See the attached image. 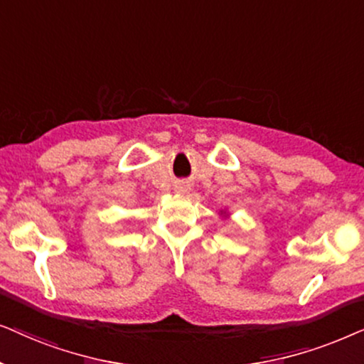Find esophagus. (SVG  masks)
I'll return each mask as SVG.
<instances>
[{
    "label": "esophagus",
    "mask_w": 364,
    "mask_h": 364,
    "mask_svg": "<svg viewBox=\"0 0 364 364\" xmlns=\"http://www.w3.org/2000/svg\"><path fill=\"white\" fill-rule=\"evenodd\" d=\"M176 190H178V193H181V195H185V193H186L188 190H190V188H188L186 185H179V186L176 188Z\"/></svg>",
    "instance_id": "esophagus-1"
}]
</instances>
